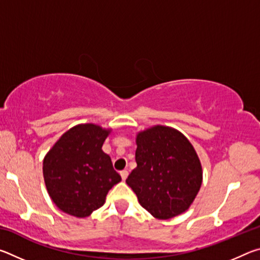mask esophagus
Returning <instances> with one entry per match:
<instances>
[{
    "instance_id": "obj_1",
    "label": "esophagus",
    "mask_w": 260,
    "mask_h": 260,
    "mask_svg": "<svg viewBox=\"0 0 260 260\" xmlns=\"http://www.w3.org/2000/svg\"><path fill=\"white\" fill-rule=\"evenodd\" d=\"M120 175H121V179L125 181V180L127 179V177H128V172H127L126 170H124V171H121V172H120Z\"/></svg>"
}]
</instances>
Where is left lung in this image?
I'll return each instance as SVG.
<instances>
[{"instance_id":"left-lung-1","label":"left lung","mask_w":260,"mask_h":260,"mask_svg":"<svg viewBox=\"0 0 260 260\" xmlns=\"http://www.w3.org/2000/svg\"><path fill=\"white\" fill-rule=\"evenodd\" d=\"M135 160L126 183L152 217L171 219L190 208L203 170L192 144L181 132L155 125L136 134Z\"/></svg>"}]
</instances>
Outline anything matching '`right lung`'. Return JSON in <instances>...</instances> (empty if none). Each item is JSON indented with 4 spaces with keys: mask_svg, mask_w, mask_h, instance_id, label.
<instances>
[{
    "mask_svg": "<svg viewBox=\"0 0 260 260\" xmlns=\"http://www.w3.org/2000/svg\"><path fill=\"white\" fill-rule=\"evenodd\" d=\"M111 128L79 124L65 132L43 158V179L60 211L86 218L105 203L110 189L121 181L111 158L102 150Z\"/></svg>",
    "mask_w": 260,
    "mask_h": 260,
    "instance_id": "add662e5",
    "label": "right lung"
}]
</instances>
